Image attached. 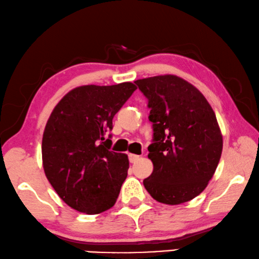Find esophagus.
Segmentation results:
<instances>
[{"label":"esophagus","mask_w":259,"mask_h":259,"mask_svg":"<svg viewBox=\"0 0 259 259\" xmlns=\"http://www.w3.org/2000/svg\"><path fill=\"white\" fill-rule=\"evenodd\" d=\"M128 159H130V162H135V161L140 159V156L134 155V153H130Z\"/></svg>","instance_id":"34e87169"}]
</instances>
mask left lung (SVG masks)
<instances>
[{
  "mask_svg": "<svg viewBox=\"0 0 259 259\" xmlns=\"http://www.w3.org/2000/svg\"><path fill=\"white\" fill-rule=\"evenodd\" d=\"M148 99L153 170L143 181L155 200L180 205L206 189L219 165L223 138L215 112L189 81L160 75L134 81Z\"/></svg>",
  "mask_w": 259,
  "mask_h": 259,
  "instance_id": "8db88e82",
  "label": "left lung"
}]
</instances>
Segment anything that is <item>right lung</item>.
Here are the masks:
<instances>
[{
	"mask_svg": "<svg viewBox=\"0 0 259 259\" xmlns=\"http://www.w3.org/2000/svg\"><path fill=\"white\" fill-rule=\"evenodd\" d=\"M137 86L84 85L54 107L42 140L43 168L50 184L68 206L88 215L111 208L127 178L125 153L110 150L112 118Z\"/></svg>",
	"mask_w": 259,
	"mask_h": 259,
	"instance_id": "right-lung-1",
	"label": "right lung"
}]
</instances>
